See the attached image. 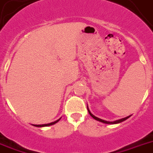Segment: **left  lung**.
Listing matches in <instances>:
<instances>
[{
    "instance_id": "8db88e82",
    "label": "left lung",
    "mask_w": 153,
    "mask_h": 153,
    "mask_svg": "<svg viewBox=\"0 0 153 153\" xmlns=\"http://www.w3.org/2000/svg\"><path fill=\"white\" fill-rule=\"evenodd\" d=\"M87 111H88V112H89L90 115L91 116V117H93V118H94L95 120H97V121H100V122H102V123H104V124H111V125H113V124H118V123H121V122H122V121H125L126 119H128L129 117H131V115L128 116V117H124V118H121V119H118V120H116V121H105V120H103V119H100V118H99V117H96V116H94V114L91 113V111H90L89 110V108H88V106L87 105Z\"/></svg>"
}]
</instances>
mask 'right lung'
<instances>
[{"mask_svg":"<svg viewBox=\"0 0 153 153\" xmlns=\"http://www.w3.org/2000/svg\"><path fill=\"white\" fill-rule=\"evenodd\" d=\"M61 118V117H60ZM60 118L58 120H56V121H53V122H51V123H49V124H44V125H32L33 126H36V127H47V126H50V125H55L56 123H57L59 120H60Z\"/></svg>","mask_w":153,"mask_h":153,"instance_id":"add662e5","label":"right lung"}]
</instances>
